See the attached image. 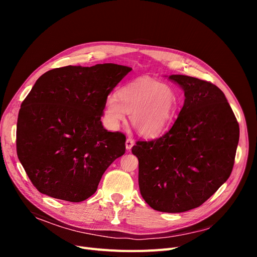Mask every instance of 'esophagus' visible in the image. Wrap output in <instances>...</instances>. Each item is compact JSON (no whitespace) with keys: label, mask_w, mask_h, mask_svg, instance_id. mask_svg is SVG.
I'll use <instances>...</instances> for the list:
<instances>
[{"label":"esophagus","mask_w":257,"mask_h":257,"mask_svg":"<svg viewBox=\"0 0 257 257\" xmlns=\"http://www.w3.org/2000/svg\"><path fill=\"white\" fill-rule=\"evenodd\" d=\"M133 145H134V141L131 138H128L126 140V149H127V151L131 150V148L133 147Z\"/></svg>","instance_id":"1"}]
</instances>
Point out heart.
Returning <instances> with one entry per match:
<instances>
[{
	"label": "heart",
	"mask_w": 257,
	"mask_h": 257,
	"mask_svg": "<svg viewBox=\"0 0 257 257\" xmlns=\"http://www.w3.org/2000/svg\"><path fill=\"white\" fill-rule=\"evenodd\" d=\"M177 94L168 84L142 77L120 87L105 102V117L112 129L125 120L126 113L141 136L155 138L170 125L177 109Z\"/></svg>",
	"instance_id": "heart-1"
}]
</instances>
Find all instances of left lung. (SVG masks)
I'll return each mask as SVG.
<instances>
[{"mask_svg": "<svg viewBox=\"0 0 257 257\" xmlns=\"http://www.w3.org/2000/svg\"><path fill=\"white\" fill-rule=\"evenodd\" d=\"M184 104L172 128L150 142H137L139 185L153 209L183 212L199 207L229 178L239 127L224 92L208 81L172 75Z\"/></svg>", "mask_w": 257, "mask_h": 257, "instance_id": "1", "label": "left lung"}]
</instances>
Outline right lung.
<instances>
[{
  "label": "right lung",
  "instance_id": "add662e5",
  "mask_svg": "<svg viewBox=\"0 0 257 257\" xmlns=\"http://www.w3.org/2000/svg\"><path fill=\"white\" fill-rule=\"evenodd\" d=\"M131 70L67 65L37 79L21 105L17 152L38 192L69 202L96 193L104 172L126 150L125 134L104 129L101 116L108 94Z\"/></svg>",
  "mask_w": 257,
  "mask_h": 257
}]
</instances>
